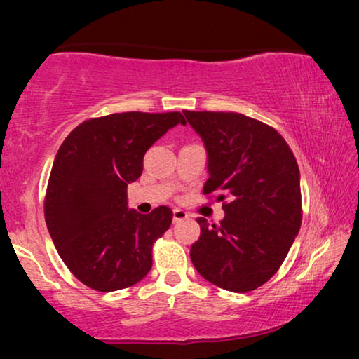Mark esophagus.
<instances>
[{
	"label": "esophagus",
	"instance_id": "34e87169",
	"mask_svg": "<svg viewBox=\"0 0 359 359\" xmlns=\"http://www.w3.org/2000/svg\"><path fill=\"white\" fill-rule=\"evenodd\" d=\"M184 219H188V214H186L183 209H175L173 210V222L175 224H178V222H181V220H184Z\"/></svg>",
	"mask_w": 359,
	"mask_h": 359
}]
</instances>
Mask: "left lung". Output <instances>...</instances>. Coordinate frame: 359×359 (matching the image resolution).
<instances>
[{"label": "left lung", "instance_id": "1", "mask_svg": "<svg viewBox=\"0 0 359 359\" xmlns=\"http://www.w3.org/2000/svg\"><path fill=\"white\" fill-rule=\"evenodd\" d=\"M204 142V194L225 201L220 225L198 219L191 262L204 279L232 292L263 286L281 266L302 222L301 175L273 127L238 112L183 111Z\"/></svg>", "mask_w": 359, "mask_h": 359}]
</instances>
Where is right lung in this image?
Segmentation results:
<instances>
[{
	"mask_svg": "<svg viewBox=\"0 0 359 359\" xmlns=\"http://www.w3.org/2000/svg\"><path fill=\"white\" fill-rule=\"evenodd\" d=\"M178 124L186 126L180 112H121L85 121L58 149L43 212L63 263L88 287L111 292L149 274L151 245L173 212L129 209L127 186L142 175L145 151Z\"/></svg>",
	"mask_w": 359,
	"mask_h": 359,
	"instance_id": "1",
	"label": "right lung"
}]
</instances>
